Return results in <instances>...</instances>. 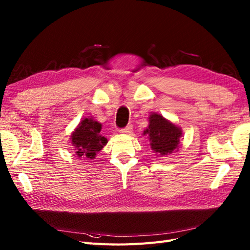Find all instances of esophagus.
<instances>
[{
  "label": "esophagus",
  "instance_id": "34e87169",
  "mask_svg": "<svg viewBox=\"0 0 250 250\" xmlns=\"http://www.w3.org/2000/svg\"><path fill=\"white\" fill-rule=\"evenodd\" d=\"M132 125H127L123 129L120 130V133H123V134H130L132 132Z\"/></svg>",
  "mask_w": 250,
  "mask_h": 250
}]
</instances>
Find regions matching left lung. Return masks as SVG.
<instances>
[{
	"label": "left lung",
	"instance_id": "obj_1",
	"mask_svg": "<svg viewBox=\"0 0 250 250\" xmlns=\"http://www.w3.org/2000/svg\"><path fill=\"white\" fill-rule=\"evenodd\" d=\"M181 132L178 126L156 112L151 113L149 125L144 130V134H148L149 137L151 149L160 155L176 152L179 148Z\"/></svg>",
	"mask_w": 250,
	"mask_h": 250
}]
</instances>
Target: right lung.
Here are the masks:
<instances>
[{
  "label": "right lung",
  "instance_id": "right-lung-1",
  "mask_svg": "<svg viewBox=\"0 0 250 250\" xmlns=\"http://www.w3.org/2000/svg\"><path fill=\"white\" fill-rule=\"evenodd\" d=\"M101 129V123L93 118H85L81 121L71 135L72 145L77 156L89 160L96 157L97 153L107 144V139L100 134Z\"/></svg>",
  "mask_w": 250,
  "mask_h": 250
}]
</instances>
